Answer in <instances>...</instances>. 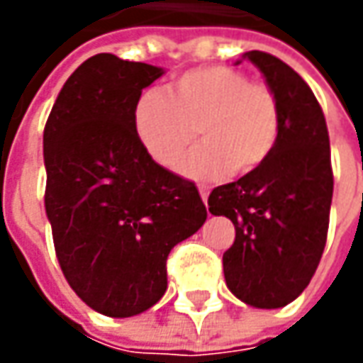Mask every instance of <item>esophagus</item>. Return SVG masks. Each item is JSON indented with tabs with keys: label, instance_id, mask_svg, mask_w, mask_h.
<instances>
[{
	"label": "esophagus",
	"instance_id": "obj_1",
	"mask_svg": "<svg viewBox=\"0 0 363 363\" xmlns=\"http://www.w3.org/2000/svg\"><path fill=\"white\" fill-rule=\"evenodd\" d=\"M200 196H202V200H203V203H208V196H210V189L206 188V186H200Z\"/></svg>",
	"mask_w": 363,
	"mask_h": 363
}]
</instances>
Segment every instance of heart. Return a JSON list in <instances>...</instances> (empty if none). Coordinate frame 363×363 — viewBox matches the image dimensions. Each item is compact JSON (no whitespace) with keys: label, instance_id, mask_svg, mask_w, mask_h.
Instances as JSON below:
<instances>
[{"label":"heart","instance_id":"heart-1","mask_svg":"<svg viewBox=\"0 0 363 363\" xmlns=\"http://www.w3.org/2000/svg\"><path fill=\"white\" fill-rule=\"evenodd\" d=\"M139 141L151 160L174 167L200 131L203 143L182 161L196 179L248 174L271 157L281 135V111L272 89L250 82L230 66L184 72L169 92L145 91L133 111Z\"/></svg>","mask_w":363,"mask_h":363}]
</instances>
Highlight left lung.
<instances>
[{
	"label": "left lung",
	"instance_id": "8db88e82",
	"mask_svg": "<svg viewBox=\"0 0 363 363\" xmlns=\"http://www.w3.org/2000/svg\"><path fill=\"white\" fill-rule=\"evenodd\" d=\"M277 94L281 135L271 157L238 182L212 189L208 210L230 218L236 238L224 279L246 305L277 309L313 279L329 228L333 169L321 105L309 84L267 52H246Z\"/></svg>",
	"mask_w": 363,
	"mask_h": 363
}]
</instances>
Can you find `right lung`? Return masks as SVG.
Segmentation results:
<instances>
[{
  "label": "right lung",
  "mask_w": 363,
  "mask_h": 363,
  "mask_svg": "<svg viewBox=\"0 0 363 363\" xmlns=\"http://www.w3.org/2000/svg\"><path fill=\"white\" fill-rule=\"evenodd\" d=\"M157 66L96 54L64 82L44 127L46 214L80 299L108 317L143 313L167 289V257L206 222L194 182L151 160L133 111Z\"/></svg>",
  "instance_id": "1"
}]
</instances>
